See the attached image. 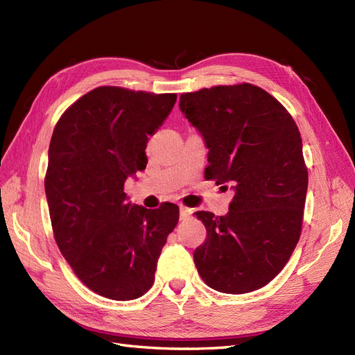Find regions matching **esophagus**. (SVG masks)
<instances>
[{"label": "esophagus", "mask_w": 355, "mask_h": 355, "mask_svg": "<svg viewBox=\"0 0 355 355\" xmlns=\"http://www.w3.org/2000/svg\"><path fill=\"white\" fill-rule=\"evenodd\" d=\"M192 215V209H187L184 205H180V219H186Z\"/></svg>", "instance_id": "1"}]
</instances>
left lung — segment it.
Instances as JSON below:
<instances>
[{"mask_svg":"<svg viewBox=\"0 0 355 355\" xmlns=\"http://www.w3.org/2000/svg\"><path fill=\"white\" fill-rule=\"evenodd\" d=\"M180 110L209 148L205 177L234 192L227 215L195 213L207 230L193 252L198 274L222 293L257 291L300 241L309 174L298 127L274 96L248 83L183 94Z\"/></svg>","mask_w":355,"mask_h":355,"instance_id":"left-lung-1","label":"left lung"}]
</instances>
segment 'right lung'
Returning <instances> with one entry per match:
<instances>
[{
  "label": "right lung",
  "mask_w": 355,
  "mask_h": 355,
  "mask_svg": "<svg viewBox=\"0 0 355 355\" xmlns=\"http://www.w3.org/2000/svg\"><path fill=\"white\" fill-rule=\"evenodd\" d=\"M177 101L103 86L73 103L48 150L45 193L54 239L76 275L109 300L150 291L178 205L148 210L128 202L123 183L146 168L145 148Z\"/></svg>",
  "instance_id": "obj_1"
}]
</instances>
